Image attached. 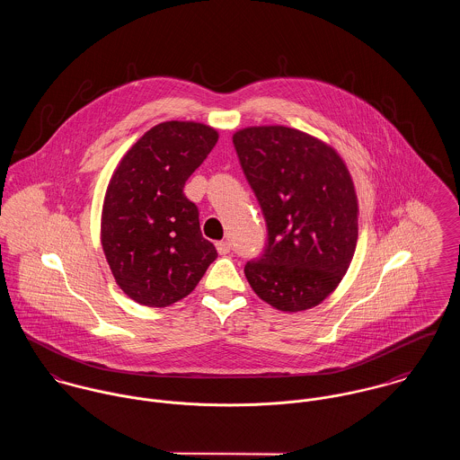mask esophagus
I'll use <instances>...</instances> for the list:
<instances>
[{
    "label": "esophagus",
    "mask_w": 460,
    "mask_h": 460,
    "mask_svg": "<svg viewBox=\"0 0 460 460\" xmlns=\"http://www.w3.org/2000/svg\"><path fill=\"white\" fill-rule=\"evenodd\" d=\"M216 250L219 255H228L232 250V244L228 241H219V243H216Z\"/></svg>",
    "instance_id": "esophagus-1"
}]
</instances>
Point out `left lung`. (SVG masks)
<instances>
[{
  "label": "left lung",
  "mask_w": 460,
  "mask_h": 460,
  "mask_svg": "<svg viewBox=\"0 0 460 460\" xmlns=\"http://www.w3.org/2000/svg\"><path fill=\"white\" fill-rule=\"evenodd\" d=\"M243 172L261 203L267 243L244 274L281 312L323 303L358 243V198L341 157L306 132L263 126L234 134Z\"/></svg>",
  "instance_id": "obj_1"
}]
</instances>
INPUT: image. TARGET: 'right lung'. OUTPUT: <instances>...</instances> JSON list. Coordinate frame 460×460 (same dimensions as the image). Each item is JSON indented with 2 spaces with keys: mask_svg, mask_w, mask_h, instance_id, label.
<instances>
[{
  "mask_svg": "<svg viewBox=\"0 0 460 460\" xmlns=\"http://www.w3.org/2000/svg\"><path fill=\"white\" fill-rule=\"evenodd\" d=\"M217 131L197 122H163L145 132L115 170L102 207L101 241L119 287L139 305L170 306L216 261L203 239L186 181L205 161Z\"/></svg>",
  "mask_w": 460,
  "mask_h": 460,
  "instance_id": "add662e5",
  "label": "right lung"
}]
</instances>
